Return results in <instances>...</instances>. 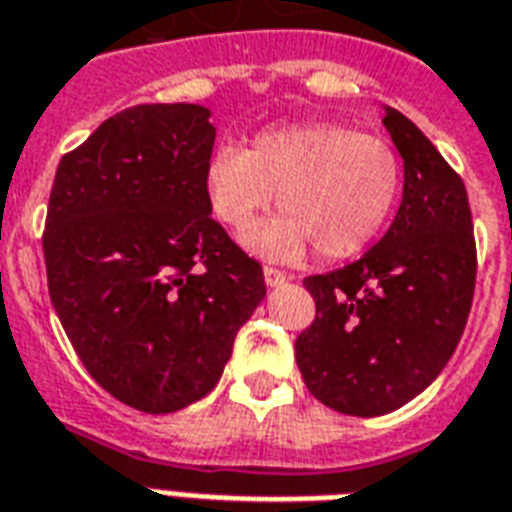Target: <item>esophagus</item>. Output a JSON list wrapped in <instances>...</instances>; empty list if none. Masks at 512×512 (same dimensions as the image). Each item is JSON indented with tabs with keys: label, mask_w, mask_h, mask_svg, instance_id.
I'll list each match as a JSON object with an SVG mask.
<instances>
[{
	"label": "esophagus",
	"mask_w": 512,
	"mask_h": 512,
	"mask_svg": "<svg viewBox=\"0 0 512 512\" xmlns=\"http://www.w3.org/2000/svg\"><path fill=\"white\" fill-rule=\"evenodd\" d=\"M286 280H288L286 272L275 270V267H264V283H267L270 288L280 286V283H286Z\"/></svg>",
	"instance_id": "obj_1"
}]
</instances>
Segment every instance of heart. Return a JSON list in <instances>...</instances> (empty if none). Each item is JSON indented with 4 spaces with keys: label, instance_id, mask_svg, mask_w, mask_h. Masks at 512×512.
Masks as SVG:
<instances>
[{
    "label": "heart",
    "instance_id": "obj_1",
    "mask_svg": "<svg viewBox=\"0 0 512 512\" xmlns=\"http://www.w3.org/2000/svg\"><path fill=\"white\" fill-rule=\"evenodd\" d=\"M283 215L245 232L253 251L299 259L313 245L324 261L351 259L370 245L397 207L402 164L380 137L351 126H275L251 151L224 142L205 164V197L221 224L245 229L272 205Z\"/></svg>",
    "mask_w": 512,
    "mask_h": 512
}]
</instances>
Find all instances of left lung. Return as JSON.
Here are the masks:
<instances>
[{"instance_id":"8db88e82","label":"left lung","mask_w":512,"mask_h":512,"mask_svg":"<svg viewBox=\"0 0 512 512\" xmlns=\"http://www.w3.org/2000/svg\"><path fill=\"white\" fill-rule=\"evenodd\" d=\"M383 124L405 161L397 218L359 261L305 278L315 321L294 345L310 394L359 418L397 410L443 372L478 272L461 178L399 110L386 107Z\"/></svg>"}]
</instances>
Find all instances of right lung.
<instances>
[{
	"label": "right lung",
	"mask_w": 512,
	"mask_h": 512,
	"mask_svg": "<svg viewBox=\"0 0 512 512\" xmlns=\"http://www.w3.org/2000/svg\"><path fill=\"white\" fill-rule=\"evenodd\" d=\"M202 105H137L61 156L42 232L48 294L88 375L142 413L210 394L267 294L205 197Z\"/></svg>",
	"instance_id": "obj_1"
}]
</instances>
